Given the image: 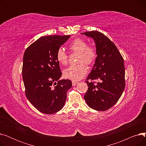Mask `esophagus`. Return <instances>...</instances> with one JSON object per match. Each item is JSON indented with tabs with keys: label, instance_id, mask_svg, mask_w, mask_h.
I'll return each mask as SVG.
<instances>
[{
	"label": "esophagus",
	"instance_id": "1",
	"mask_svg": "<svg viewBox=\"0 0 146 146\" xmlns=\"http://www.w3.org/2000/svg\"><path fill=\"white\" fill-rule=\"evenodd\" d=\"M78 82H75V81L72 82V85L73 86H76V85H78Z\"/></svg>",
	"mask_w": 146,
	"mask_h": 146
}]
</instances>
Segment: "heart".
<instances>
[{"label": "heart", "mask_w": 146, "mask_h": 146, "mask_svg": "<svg viewBox=\"0 0 146 146\" xmlns=\"http://www.w3.org/2000/svg\"><path fill=\"white\" fill-rule=\"evenodd\" d=\"M69 48L73 52L79 54L78 65L70 66L63 71V76L66 79L73 81H78L83 78L88 73V67L82 62L88 65L93 64L96 59L97 54L95 49L88 47V43L80 38L73 40L69 45ZM56 59L61 65H66L68 62V56L61 48L57 50Z\"/></svg>", "instance_id": "obj_1"}]
</instances>
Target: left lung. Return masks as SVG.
<instances>
[{
	"instance_id": "1",
	"label": "left lung",
	"mask_w": 146,
	"mask_h": 146,
	"mask_svg": "<svg viewBox=\"0 0 146 146\" xmlns=\"http://www.w3.org/2000/svg\"><path fill=\"white\" fill-rule=\"evenodd\" d=\"M94 40L97 54L92 70L87 80H98L97 83L86 81L88 91L84 98L90 108L104 111L119 100L125 88L124 59L109 38L97 31L81 33Z\"/></svg>"
}]
</instances>
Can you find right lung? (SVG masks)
Returning a JSON list of instances; mask_svg holds the SVG:
<instances>
[{"mask_svg":"<svg viewBox=\"0 0 146 146\" xmlns=\"http://www.w3.org/2000/svg\"><path fill=\"white\" fill-rule=\"evenodd\" d=\"M70 35L42 36L26 49L23 57L22 76L25 95L40 112L54 113L64 106L67 92L72 86L61 79L56 52Z\"/></svg>","mask_w":146,"mask_h":146,"instance_id":"right-lung-1","label":"right lung"}]
</instances>
